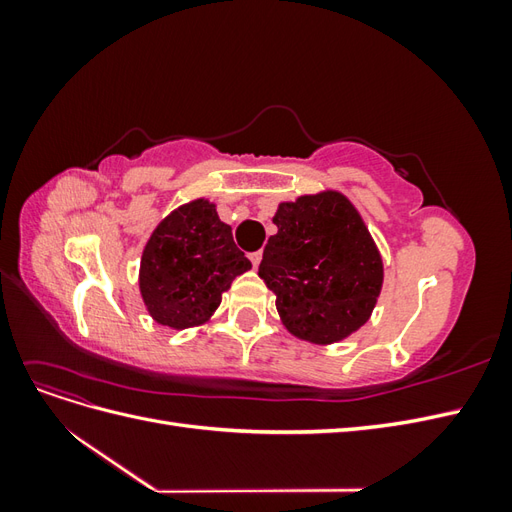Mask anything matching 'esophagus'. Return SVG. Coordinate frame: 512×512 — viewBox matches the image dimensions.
<instances>
[{"mask_svg": "<svg viewBox=\"0 0 512 512\" xmlns=\"http://www.w3.org/2000/svg\"><path fill=\"white\" fill-rule=\"evenodd\" d=\"M250 260H252L254 267H258L260 260H262V252H252V254H250Z\"/></svg>", "mask_w": 512, "mask_h": 512, "instance_id": "34e87169", "label": "esophagus"}]
</instances>
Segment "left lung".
<instances>
[{
    "label": "left lung",
    "mask_w": 512,
    "mask_h": 512,
    "mask_svg": "<svg viewBox=\"0 0 512 512\" xmlns=\"http://www.w3.org/2000/svg\"><path fill=\"white\" fill-rule=\"evenodd\" d=\"M258 275L275 292L284 327L335 344L369 320L382 288V258L359 211L339 192L282 203Z\"/></svg>",
    "instance_id": "obj_1"
}]
</instances>
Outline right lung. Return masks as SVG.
I'll list each match as a JSON object with an SVG mask.
<instances>
[{
	"mask_svg": "<svg viewBox=\"0 0 512 512\" xmlns=\"http://www.w3.org/2000/svg\"><path fill=\"white\" fill-rule=\"evenodd\" d=\"M252 262L205 198L175 209L149 237L141 258L143 301L151 318L188 329L211 318L237 275Z\"/></svg>",
	"mask_w": 512,
	"mask_h": 512,
	"instance_id": "right-lung-1",
	"label": "right lung"
}]
</instances>
